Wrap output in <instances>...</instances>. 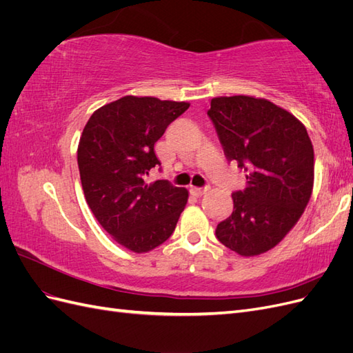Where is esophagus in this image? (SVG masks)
<instances>
[{
  "label": "esophagus",
  "instance_id": "obj_1",
  "mask_svg": "<svg viewBox=\"0 0 353 353\" xmlns=\"http://www.w3.org/2000/svg\"><path fill=\"white\" fill-rule=\"evenodd\" d=\"M208 191V188H200V187H191V193L194 196H203Z\"/></svg>",
  "mask_w": 353,
  "mask_h": 353
}]
</instances>
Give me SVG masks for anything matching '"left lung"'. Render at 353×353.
Returning <instances> with one entry per match:
<instances>
[{
    "mask_svg": "<svg viewBox=\"0 0 353 353\" xmlns=\"http://www.w3.org/2000/svg\"><path fill=\"white\" fill-rule=\"evenodd\" d=\"M208 114L227 159L245 172L232 194L231 216L218 240L244 258L279 244L301 219L314 188V147L305 125L272 101L253 95L215 97Z\"/></svg>",
    "mask_w": 353,
    "mask_h": 353,
    "instance_id": "1",
    "label": "left lung"
}]
</instances>
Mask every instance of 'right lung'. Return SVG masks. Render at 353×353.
<instances>
[{
    "instance_id": "1",
    "label": "right lung",
    "mask_w": 353,
    "mask_h": 353,
    "mask_svg": "<svg viewBox=\"0 0 353 353\" xmlns=\"http://www.w3.org/2000/svg\"><path fill=\"white\" fill-rule=\"evenodd\" d=\"M187 101L125 97L95 110L78 145L82 190L91 212L116 243L147 253L174 232L188 190L168 181L147 183L160 160L154 144Z\"/></svg>"
}]
</instances>
